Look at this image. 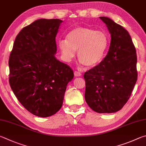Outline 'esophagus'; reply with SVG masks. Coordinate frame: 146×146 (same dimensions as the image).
Returning <instances> with one entry per match:
<instances>
[{"label": "esophagus", "instance_id": "34e87169", "mask_svg": "<svg viewBox=\"0 0 146 146\" xmlns=\"http://www.w3.org/2000/svg\"><path fill=\"white\" fill-rule=\"evenodd\" d=\"M81 75H82V74H81V73L80 72L77 71V70L75 71L74 76H76V77H80V76H81Z\"/></svg>", "mask_w": 146, "mask_h": 146}]
</instances>
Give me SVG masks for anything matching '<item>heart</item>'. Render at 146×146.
Segmentation results:
<instances>
[{"mask_svg": "<svg viewBox=\"0 0 146 146\" xmlns=\"http://www.w3.org/2000/svg\"><path fill=\"white\" fill-rule=\"evenodd\" d=\"M109 39L105 33L86 27H79L70 31L66 40L59 42L63 58L70 61L78 51L81 63L88 67L98 65L103 60L108 49Z\"/></svg>", "mask_w": 146, "mask_h": 146, "instance_id": "b5f03b06", "label": "heart"}]
</instances>
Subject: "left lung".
<instances>
[{
    "label": "left lung",
    "instance_id": "1",
    "mask_svg": "<svg viewBox=\"0 0 146 146\" xmlns=\"http://www.w3.org/2000/svg\"><path fill=\"white\" fill-rule=\"evenodd\" d=\"M111 34L108 52L104 60L85 72V98L98 113H115L128 101L137 80V52L126 29L108 17H99Z\"/></svg>",
    "mask_w": 146,
    "mask_h": 146
}]
</instances>
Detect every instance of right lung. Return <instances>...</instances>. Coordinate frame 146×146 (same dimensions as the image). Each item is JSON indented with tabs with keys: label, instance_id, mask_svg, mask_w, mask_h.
<instances>
[{
	"label": "right lung",
	"instance_id": "right-lung-1",
	"mask_svg": "<svg viewBox=\"0 0 146 146\" xmlns=\"http://www.w3.org/2000/svg\"><path fill=\"white\" fill-rule=\"evenodd\" d=\"M60 19H39L17 36L9 59V82L30 113L47 117L59 111L74 72L55 57Z\"/></svg>",
	"mask_w": 146,
	"mask_h": 146
}]
</instances>
